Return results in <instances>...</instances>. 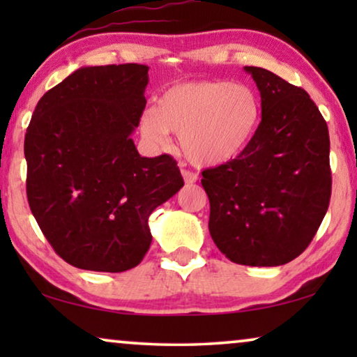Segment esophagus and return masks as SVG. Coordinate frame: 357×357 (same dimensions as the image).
I'll return each mask as SVG.
<instances>
[{"mask_svg":"<svg viewBox=\"0 0 357 357\" xmlns=\"http://www.w3.org/2000/svg\"><path fill=\"white\" fill-rule=\"evenodd\" d=\"M182 177H183L185 183H187V185L195 183L198 180V175L195 172H190V170H182Z\"/></svg>","mask_w":357,"mask_h":357,"instance_id":"34e87169","label":"esophagus"}]
</instances>
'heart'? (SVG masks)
<instances>
[{
  "instance_id": "1",
  "label": "heart",
  "mask_w": 357,
  "mask_h": 357,
  "mask_svg": "<svg viewBox=\"0 0 357 357\" xmlns=\"http://www.w3.org/2000/svg\"><path fill=\"white\" fill-rule=\"evenodd\" d=\"M261 102L245 84L203 79L178 82L139 116L141 136L165 148L169 133L178 135L180 151L198 167H218L238 158L255 138Z\"/></svg>"
}]
</instances>
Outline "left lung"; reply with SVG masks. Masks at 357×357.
<instances>
[{
  "label": "left lung",
  "mask_w": 357,
  "mask_h": 357,
  "mask_svg": "<svg viewBox=\"0 0 357 357\" xmlns=\"http://www.w3.org/2000/svg\"><path fill=\"white\" fill-rule=\"evenodd\" d=\"M261 121L252 143L231 162L203 170L209 234L229 260L280 266L309 247L331 197L330 136L301 87L257 66Z\"/></svg>",
  "instance_id": "obj_1"
}]
</instances>
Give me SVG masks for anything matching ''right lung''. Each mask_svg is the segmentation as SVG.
I'll use <instances>...</instances> for the list:
<instances>
[{"mask_svg":"<svg viewBox=\"0 0 357 357\" xmlns=\"http://www.w3.org/2000/svg\"><path fill=\"white\" fill-rule=\"evenodd\" d=\"M148 70L79 68L43 94L29 123V206L53 250L81 270L139 265L153 241L151 213L183 187L174 158H141L131 139Z\"/></svg>","mask_w":357,"mask_h":357,"instance_id":"1","label":"right lung"}]
</instances>
